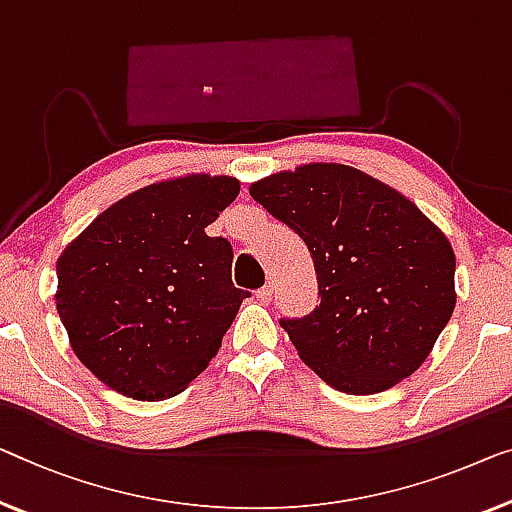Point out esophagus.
I'll use <instances>...</instances> for the list:
<instances>
[{
    "instance_id": "obj_1",
    "label": "esophagus",
    "mask_w": 512,
    "mask_h": 512,
    "mask_svg": "<svg viewBox=\"0 0 512 512\" xmlns=\"http://www.w3.org/2000/svg\"><path fill=\"white\" fill-rule=\"evenodd\" d=\"M271 296H273V282H266L262 289H257V301L269 303Z\"/></svg>"
}]
</instances>
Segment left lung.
<instances>
[{
    "label": "left lung",
    "instance_id": "obj_1",
    "mask_svg": "<svg viewBox=\"0 0 512 512\" xmlns=\"http://www.w3.org/2000/svg\"><path fill=\"white\" fill-rule=\"evenodd\" d=\"M250 195L315 262L322 301L301 319H280L301 361L349 395L414 375L455 310L446 234L398 190L340 163L271 174Z\"/></svg>",
    "mask_w": 512,
    "mask_h": 512
}]
</instances>
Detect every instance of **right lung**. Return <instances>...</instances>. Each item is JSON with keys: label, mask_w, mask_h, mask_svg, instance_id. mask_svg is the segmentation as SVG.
I'll return each instance as SVG.
<instances>
[{"label": "right lung", "mask_w": 512, "mask_h": 512, "mask_svg": "<svg viewBox=\"0 0 512 512\" xmlns=\"http://www.w3.org/2000/svg\"><path fill=\"white\" fill-rule=\"evenodd\" d=\"M234 177L186 174L105 209L57 259V312L75 356L126 398L181 393L223 345L241 301L232 246L207 227Z\"/></svg>", "instance_id": "obj_1"}]
</instances>
